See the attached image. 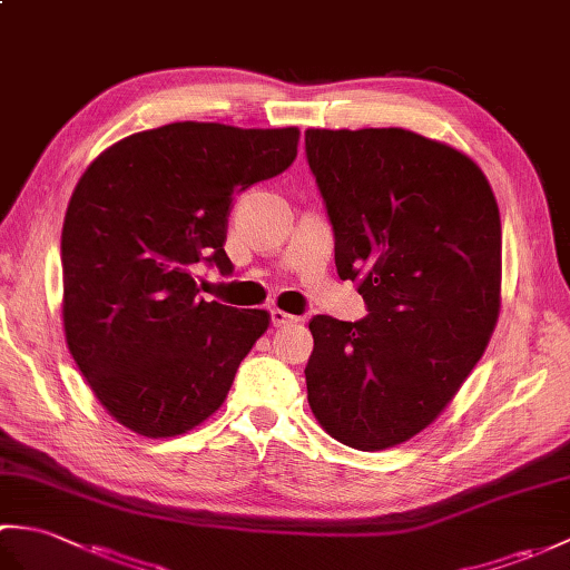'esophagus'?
Listing matches in <instances>:
<instances>
[{"mask_svg": "<svg viewBox=\"0 0 570 570\" xmlns=\"http://www.w3.org/2000/svg\"><path fill=\"white\" fill-rule=\"evenodd\" d=\"M269 318H272L274 328H282V325H294V323H298L296 316H292V313H286V311H282V308H272Z\"/></svg>", "mask_w": 570, "mask_h": 570, "instance_id": "34e87169", "label": "esophagus"}]
</instances>
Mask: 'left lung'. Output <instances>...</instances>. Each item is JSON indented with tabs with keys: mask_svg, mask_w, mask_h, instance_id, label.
<instances>
[{
	"mask_svg": "<svg viewBox=\"0 0 570 570\" xmlns=\"http://www.w3.org/2000/svg\"><path fill=\"white\" fill-rule=\"evenodd\" d=\"M337 276L367 316H313L308 404L335 441L384 451L441 414L500 313L502 225L485 174L409 129H308Z\"/></svg>",
	"mask_w": 570,
	"mask_h": 570,
	"instance_id": "1",
	"label": "left lung"
}]
</instances>
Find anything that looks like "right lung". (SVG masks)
<instances>
[{"label": "right lung", "mask_w": 570, "mask_h": 570, "mask_svg": "<svg viewBox=\"0 0 570 570\" xmlns=\"http://www.w3.org/2000/svg\"><path fill=\"white\" fill-rule=\"evenodd\" d=\"M298 129L174 122L102 151L72 190L63 235V328L98 402L147 439L215 414L266 311L205 301L196 266L223 249L237 193L296 159Z\"/></svg>", "instance_id": "right-lung-1"}]
</instances>
